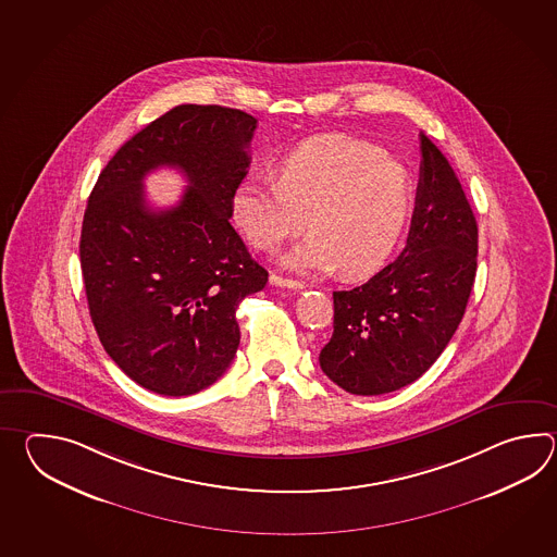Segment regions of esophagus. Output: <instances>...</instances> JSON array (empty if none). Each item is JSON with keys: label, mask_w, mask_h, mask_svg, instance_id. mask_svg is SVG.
Masks as SVG:
<instances>
[{"label": "esophagus", "mask_w": 557, "mask_h": 557, "mask_svg": "<svg viewBox=\"0 0 557 557\" xmlns=\"http://www.w3.org/2000/svg\"><path fill=\"white\" fill-rule=\"evenodd\" d=\"M271 284L281 286V288H290V290H302L305 288V283L293 281V278H284L281 274H271Z\"/></svg>", "instance_id": "esophagus-1"}]
</instances>
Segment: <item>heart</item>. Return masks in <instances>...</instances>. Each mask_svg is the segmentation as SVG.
<instances>
[{"instance_id": "b5f03b06", "label": "heart", "mask_w": 557, "mask_h": 557, "mask_svg": "<svg viewBox=\"0 0 557 557\" xmlns=\"http://www.w3.org/2000/svg\"><path fill=\"white\" fill-rule=\"evenodd\" d=\"M408 201V175L396 159L376 145L326 135L286 154L276 183L243 181L233 216L261 252H274L307 225L310 235L283 257L286 269L362 276L391 257Z\"/></svg>"}]
</instances>
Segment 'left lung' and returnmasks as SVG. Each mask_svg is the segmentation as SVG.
<instances>
[{
    "label": "left lung",
    "instance_id": "obj_1",
    "mask_svg": "<svg viewBox=\"0 0 557 557\" xmlns=\"http://www.w3.org/2000/svg\"><path fill=\"white\" fill-rule=\"evenodd\" d=\"M420 183L400 257L352 290H336L320 368L343 391L376 396L420 379L458 329L478 267V225L460 181L420 133Z\"/></svg>",
    "mask_w": 557,
    "mask_h": 557
}]
</instances>
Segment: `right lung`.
Masks as SVG:
<instances>
[{"label":"right lung","instance_id":"obj_1","mask_svg":"<svg viewBox=\"0 0 557 557\" xmlns=\"http://www.w3.org/2000/svg\"><path fill=\"white\" fill-rule=\"evenodd\" d=\"M257 119L231 107L178 106L125 143L95 183L79 259L95 331L131 380L163 396L205 391L231 367L238 302L269 273L231 225ZM159 165L190 181L153 212L141 178Z\"/></svg>","mask_w":557,"mask_h":557}]
</instances>
